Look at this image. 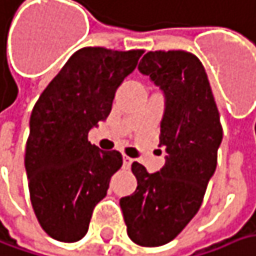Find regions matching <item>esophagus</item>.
<instances>
[{
	"label": "esophagus",
	"mask_w": 256,
	"mask_h": 256,
	"mask_svg": "<svg viewBox=\"0 0 256 256\" xmlns=\"http://www.w3.org/2000/svg\"><path fill=\"white\" fill-rule=\"evenodd\" d=\"M132 162H133V159L130 158V156H128V155H123V165H124L126 168H128V166L132 165Z\"/></svg>",
	"instance_id": "34e87169"
}]
</instances>
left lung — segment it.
<instances>
[{
  "label": "left lung",
  "instance_id": "left-lung-1",
  "mask_svg": "<svg viewBox=\"0 0 256 256\" xmlns=\"http://www.w3.org/2000/svg\"><path fill=\"white\" fill-rule=\"evenodd\" d=\"M139 70L164 91L159 146L168 155L155 174L139 162L132 164L138 188L120 198V207L134 244L160 246L175 239L200 210L216 171L223 128L206 69L196 54L148 52Z\"/></svg>",
  "mask_w": 256,
  "mask_h": 256
}]
</instances>
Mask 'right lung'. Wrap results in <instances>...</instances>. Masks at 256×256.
I'll return each instance as SVG.
<instances>
[{"mask_svg":"<svg viewBox=\"0 0 256 256\" xmlns=\"http://www.w3.org/2000/svg\"><path fill=\"white\" fill-rule=\"evenodd\" d=\"M142 54L82 48L33 107L24 156L30 200L42 229L59 242L86 234L94 207L123 165L118 150L102 152L88 142V132L108 117L118 85Z\"/></svg>","mask_w":256,"mask_h":256,"instance_id":"obj_1","label":"right lung"}]
</instances>
